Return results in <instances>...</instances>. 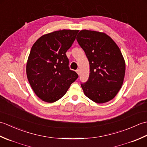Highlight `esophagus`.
I'll list each match as a JSON object with an SVG mask.
<instances>
[{
    "label": "esophagus",
    "mask_w": 147,
    "mask_h": 147,
    "mask_svg": "<svg viewBox=\"0 0 147 147\" xmlns=\"http://www.w3.org/2000/svg\"><path fill=\"white\" fill-rule=\"evenodd\" d=\"M76 72L77 73V74H78V75L80 76V69H77V70L76 71Z\"/></svg>",
    "instance_id": "obj_1"
}]
</instances>
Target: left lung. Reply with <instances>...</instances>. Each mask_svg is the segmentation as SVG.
<instances>
[{"mask_svg":"<svg viewBox=\"0 0 147 147\" xmlns=\"http://www.w3.org/2000/svg\"><path fill=\"white\" fill-rule=\"evenodd\" d=\"M90 64V76L81 84L84 94L97 104L113 99L121 88L126 71L119 48L107 34L83 30L76 37Z\"/></svg>","mask_w":147,"mask_h":147,"instance_id":"8db88e82","label":"left lung"}]
</instances>
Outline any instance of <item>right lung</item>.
I'll return each mask as SVG.
<instances>
[{
  "label": "right lung",
  "instance_id": "obj_1",
  "mask_svg": "<svg viewBox=\"0 0 147 147\" xmlns=\"http://www.w3.org/2000/svg\"><path fill=\"white\" fill-rule=\"evenodd\" d=\"M78 32L62 30L45 34L31 49L26 75L33 92L42 100L48 103L57 101L78 77L69 67L65 54Z\"/></svg>",
  "mask_w": 147,
  "mask_h": 147
}]
</instances>
